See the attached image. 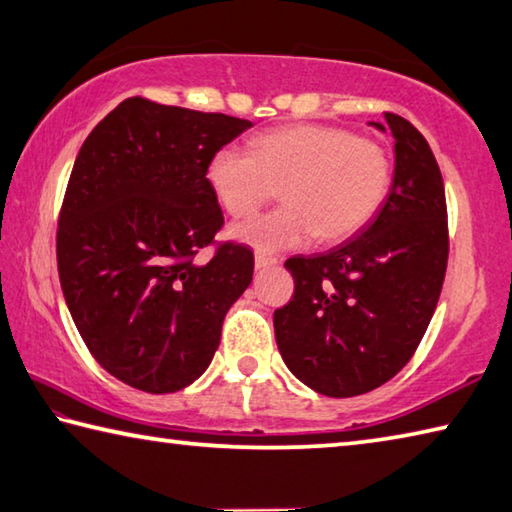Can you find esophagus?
Here are the masks:
<instances>
[{
	"mask_svg": "<svg viewBox=\"0 0 512 512\" xmlns=\"http://www.w3.org/2000/svg\"><path fill=\"white\" fill-rule=\"evenodd\" d=\"M275 264H277V259L271 257V255H264V253H257L255 255V268H257V271H264V268L275 266Z\"/></svg>",
	"mask_w": 512,
	"mask_h": 512,
	"instance_id": "34e87169",
	"label": "esophagus"
}]
</instances>
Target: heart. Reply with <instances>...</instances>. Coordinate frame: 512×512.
I'll return each instance as SVG.
<instances>
[{
    "label": "heart",
    "mask_w": 512,
    "mask_h": 512,
    "mask_svg": "<svg viewBox=\"0 0 512 512\" xmlns=\"http://www.w3.org/2000/svg\"><path fill=\"white\" fill-rule=\"evenodd\" d=\"M207 185L235 219L255 214L280 187L284 207L232 228L259 253L307 244H339L375 219L393 169L377 142L334 126H291L257 137L253 149L221 146L207 160Z\"/></svg>",
    "instance_id": "1"
}]
</instances>
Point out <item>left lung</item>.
<instances>
[{"label":"left lung","instance_id":"left-lung-1","mask_svg":"<svg viewBox=\"0 0 512 512\" xmlns=\"http://www.w3.org/2000/svg\"><path fill=\"white\" fill-rule=\"evenodd\" d=\"M377 131L395 140L393 185L357 237L327 253L287 259L296 291L275 309L287 368L327 397L375 391L400 372L427 332L447 271V205L438 162L404 117Z\"/></svg>","mask_w":512,"mask_h":512}]
</instances>
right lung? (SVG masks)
Segmentation results:
<instances>
[{
    "instance_id": "add662e5",
    "label": "right lung",
    "mask_w": 512,
    "mask_h": 512,
    "mask_svg": "<svg viewBox=\"0 0 512 512\" xmlns=\"http://www.w3.org/2000/svg\"><path fill=\"white\" fill-rule=\"evenodd\" d=\"M253 124L133 97L83 142L58 219V275L92 357L144 393L210 366L228 309L253 282V250L223 244L207 160Z\"/></svg>"
}]
</instances>
